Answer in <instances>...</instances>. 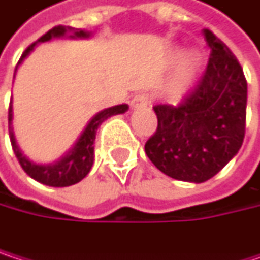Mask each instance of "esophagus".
Returning a JSON list of instances; mask_svg holds the SVG:
<instances>
[{"label": "esophagus", "instance_id": "34e87169", "mask_svg": "<svg viewBox=\"0 0 260 260\" xmlns=\"http://www.w3.org/2000/svg\"><path fill=\"white\" fill-rule=\"evenodd\" d=\"M132 109H141V107H145L150 104V96L147 93H138L133 96L132 100Z\"/></svg>", "mask_w": 260, "mask_h": 260}]
</instances>
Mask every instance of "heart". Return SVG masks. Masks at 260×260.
Masks as SVG:
<instances>
[{
	"label": "heart",
	"mask_w": 260,
	"mask_h": 260,
	"mask_svg": "<svg viewBox=\"0 0 260 260\" xmlns=\"http://www.w3.org/2000/svg\"><path fill=\"white\" fill-rule=\"evenodd\" d=\"M173 59L174 60H183L182 66H180V71H179V75H177V80H176V84H174L176 93H182L194 83V80L197 78V75L201 69V57L195 53L188 54L185 57L183 51H176L173 54Z\"/></svg>",
	"instance_id": "heart-1"
}]
</instances>
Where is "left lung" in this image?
I'll return each instance as SVG.
<instances>
[{
	"label": "left lung",
	"instance_id": "left-lung-1",
	"mask_svg": "<svg viewBox=\"0 0 260 260\" xmlns=\"http://www.w3.org/2000/svg\"><path fill=\"white\" fill-rule=\"evenodd\" d=\"M204 75L179 106H154L157 130L147 141L148 159L164 174L203 183L239 151L245 136L247 80L238 59L210 30Z\"/></svg>",
	"mask_w": 260,
	"mask_h": 260
}]
</instances>
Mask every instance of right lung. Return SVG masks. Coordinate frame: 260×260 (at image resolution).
<instances>
[{"label": "right lung", "mask_w": 260, "mask_h": 260, "mask_svg": "<svg viewBox=\"0 0 260 260\" xmlns=\"http://www.w3.org/2000/svg\"><path fill=\"white\" fill-rule=\"evenodd\" d=\"M68 33L69 38L72 39H84L89 38L90 33L89 31H83V30H75L71 27H65V25H57L54 28H51L48 33H45L39 41H36L35 44H31L21 56L18 66L24 62V59L35 50V47L41 42H47L51 41L53 38H63ZM15 69V74H16ZM128 110L127 104H119V106H113L109 109H104L101 112H98L86 125V128L83 130V133L80 135V138L77 139V142L71 147V150L66 153L65 156H62L57 162L54 164H48V165H39L31 162L30 159H27L22 153V150L19 148L16 139H15V133H13V127H12V119H13V109H12V101H10V107H9V136H10V142L13 147V151L22 167V170L36 182L47 185V186H54V188H65V186H71L78 183L80 180H83L92 165H93V142H95V135L98 127L110 116L113 115H119Z\"/></svg>", "instance_id": "add662e5"}]
</instances>
